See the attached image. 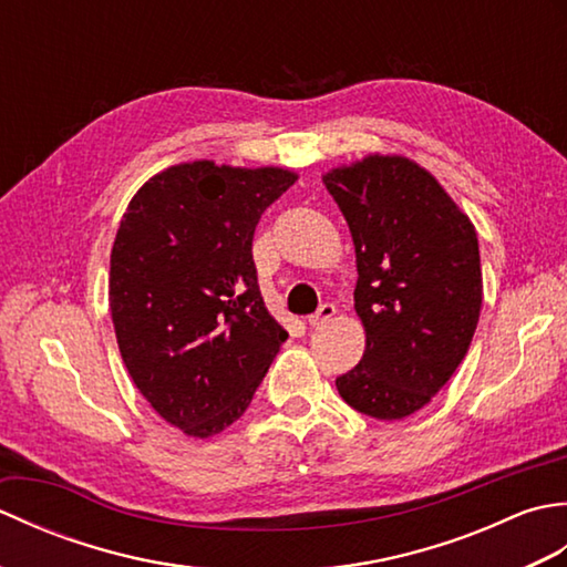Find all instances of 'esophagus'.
<instances>
[{"instance_id": "esophagus-1", "label": "esophagus", "mask_w": 567, "mask_h": 567, "mask_svg": "<svg viewBox=\"0 0 567 567\" xmlns=\"http://www.w3.org/2000/svg\"><path fill=\"white\" fill-rule=\"evenodd\" d=\"M333 317H336V307L333 305H321L317 315H311L307 321H309V327H323V323H327Z\"/></svg>"}]
</instances>
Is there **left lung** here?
Here are the masks:
<instances>
[{"mask_svg":"<svg viewBox=\"0 0 567 567\" xmlns=\"http://www.w3.org/2000/svg\"><path fill=\"white\" fill-rule=\"evenodd\" d=\"M355 246L360 363L336 378L346 404L396 421L431 402L473 341L483 307L470 216L426 167L370 153L321 177Z\"/></svg>","mask_w":567,"mask_h":567,"instance_id":"1","label":"left lung"}]
</instances>
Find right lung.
<instances>
[{
  "label": "right lung",
  "instance_id": "add662e5",
  "mask_svg": "<svg viewBox=\"0 0 567 567\" xmlns=\"http://www.w3.org/2000/svg\"><path fill=\"white\" fill-rule=\"evenodd\" d=\"M287 167L171 165L112 246L110 309L124 365L167 424L209 439L246 412L287 331L260 297L252 234L295 185Z\"/></svg>",
  "mask_w": 567,
  "mask_h": 567
}]
</instances>
